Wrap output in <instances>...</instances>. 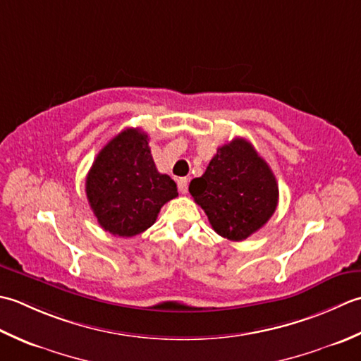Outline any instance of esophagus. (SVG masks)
Wrapping results in <instances>:
<instances>
[{"instance_id":"34e87169","label":"esophagus","mask_w":361,"mask_h":361,"mask_svg":"<svg viewBox=\"0 0 361 361\" xmlns=\"http://www.w3.org/2000/svg\"><path fill=\"white\" fill-rule=\"evenodd\" d=\"M178 187H179V191L182 195H185L188 191V179L187 178H180L178 180Z\"/></svg>"}]
</instances>
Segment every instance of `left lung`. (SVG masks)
<instances>
[{
	"mask_svg": "<svg viewBox=\"0 0 361 361\" xmlns=\"http://www.w3.org/2000/svg\"><path fill=\"white\" fill-rule=\"evenodd\" d=\"M188 190L213 231L232 241L246 240L267 224L279 201L273 171L245 138L218 148L207 170L190 182Z\"/></svg>",
	"mask_w": 361,
	"mask_h": 361,
	"instance_id": "1",
	"label": "left lung"
}]
</instances>
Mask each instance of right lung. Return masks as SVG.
I'll return each instance as SVG.
<instances>
[{"label":"right lung","mask_w":361,"mask_h":361,"mask_svg":"<svg viewBox=\"0 0 361 361\" xmlns=\"http://www.w3.org/2000/svg\"><path fill=\"white\" fill-rule=\"evenodd\" d=\"M85 193L102 229L128 238L156 223L161 205L178 196V187L157 171L148 135L129 128L99 151L87 174Z\"/></svg>","instance_id":"obj_1"}]
</instances>
